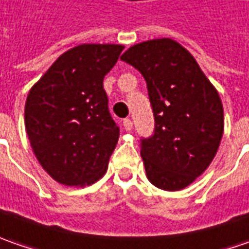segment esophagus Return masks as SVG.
I'll use <instances>...</instances> for the list:
<instances>
[{"label": "esophagus", "mask_w": 249, "mask_h": 249, "mask_svg": "<svg viewBox=\"0 0 249 249\" xmlns=\"http://www.w3.org/2000/svg\"><path fill=\"white\" fill-rule=\"evenodd\" d=\"M123 126H124V130H126V131H130V130L133 129V122L130 119H124L123 120Z\"/></svg>", "instance_id": "obj_1"}]
</instances>
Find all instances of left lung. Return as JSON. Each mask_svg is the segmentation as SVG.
<instances>
[{
	"label": "left lung",
	"mask_w": 249,
	"mask_h": 249,
	"mask_svg": "<svg viewBox=\"0 0 249 249\" xmlns=\"http://www.w3.org/2000/svg\"><path fill=\"white\" fill-rule=\"evenodd\" d=\"M120 59L144 76L154 110V136L141 140L147 177L160 190H183L205 172L220 145L225 116L219 92L172 38L136 44Z\"/></svg>",
	"instance_id": "obj_1"
}]
</instances>
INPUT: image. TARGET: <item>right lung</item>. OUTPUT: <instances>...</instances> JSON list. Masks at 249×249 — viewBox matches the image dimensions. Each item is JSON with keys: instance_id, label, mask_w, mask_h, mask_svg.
Instances as JSON below:
<instances>
[{"instance_id": "1", "label": "right lung", "mask_w": 249, "mask_h": 249, "mask_svg": "<svg viewBox=\"0 0 249 249\" xmlns=\"http://www.w3.org/2000/svg\"><path fill=\"white\" fill-rule=\"evenodd\" d=\"M119 44H80L63 53L27 94L24 126L34 155L55 181L94 184L105 175L119 140L104 77Z\"/></svg>"}]
</instances>
